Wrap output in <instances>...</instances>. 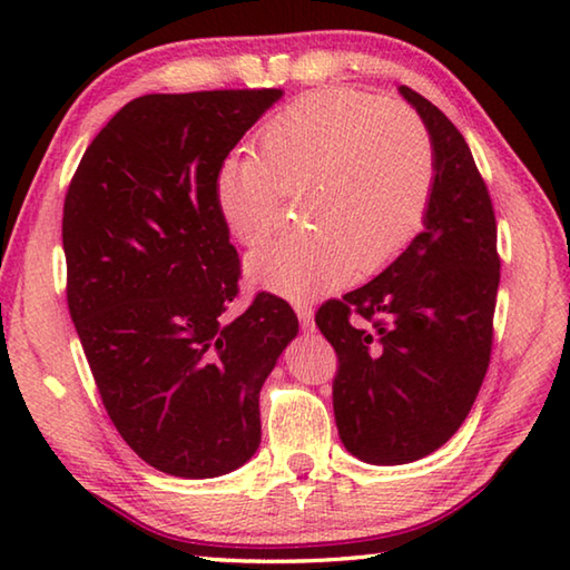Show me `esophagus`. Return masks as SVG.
I'll list each match as a JSON object with an SVG mask.
<instances>
[{"mask_svg": "<svg viewBox=\"0 0 570 570\" xmlns=\"http://www.w3.org/2000/svg\"><path fill=\"white\" fill-rule=\"evenodd\" d=\"M294 312L298 316V322H302V330L308 332L314 326V312L312 306H308L306 302H294Z\"/></svg>", "mask_w": 570, "mask_h": 570, "instance_id": "1", "label": "esophagus"}]
</instances>
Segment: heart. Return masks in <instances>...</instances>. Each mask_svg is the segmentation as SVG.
Returning a JSON list of instances; mask_svg holds the SVG:
<instances>
[{
    "label": "heart",
    "instance_id": "heart-1",
    "mask_svg": "<svg viewBox=\"0 0 570 570\" xmlns=\"http://www.w3.org/2000/svg\"><path fill=\"white\" fill-rule=\"evenodd\" d=\"M258 156L230 153L216 170L218 216L238 244L282 226L286 193L304 190L306 228L248 256L254 284L288 298L372 276L412 244L435 188V146L400 102L316 90L256 132Z\"/></svg>",
    "mask_w": 570,
    "mask_h": 570
}]
</instances>
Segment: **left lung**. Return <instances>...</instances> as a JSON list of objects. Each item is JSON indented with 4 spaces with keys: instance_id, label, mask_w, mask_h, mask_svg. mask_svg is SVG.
I'll use <instances>...</instances> for the list:
<instances>
[{
    "instance_id": "obj_1",
    "label": "left lung",
    "mask_w": 570,
    "mask_h": 570,
    "mask_svg": "<svg viewBox=\"0 0 570 570\" xmlns=\"http://www.w3.org/2000/svg\"><path fill=\"white\" fill-rule=\"evenodd\" d=\"M400 92L435 146L424 228L370 284L316 312L340 360V438L372 465L430 455L465 422L490 364L500 284L493 200L465 138L420 92Z\"/></svg>"
}]
</instances>
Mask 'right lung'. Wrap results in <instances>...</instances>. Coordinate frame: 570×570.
Masks as SVG:
<instances>
[{
    "mask_svg": "<svg viewBox=\"0 0 570 570\" xmlns=\"http://www.w3.org/2000/svg\"><path fill=\"white\" fill-rule=\"evenodd\" d=\"M282 90L135 98L98 132L65 196L67 306L115 430L150 468L218 478L262 442L258 392L298 332L256 294L230 320L240 262L214 178Z\"/></svg>",
    "mask_w": 570,
    "mask_h": 570,
    "instance_id": "add662e5",
    "label": "right lung"
}]
</instances>
